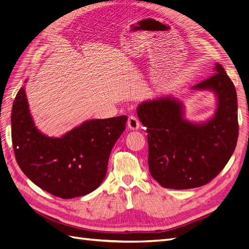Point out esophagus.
<instances>
[{
	"label": "esophagus",
	"instance_id": "obj_1",
	"mask_svg": "<svg viewBox=\"0 0 249 249\" xmlns=\"http://www.w3.org/2000/svg\"><path fill=\"white\" fill-rule=\"evenodd\" d=\"M140 125L139 120L135 117V116H130L129 119H127V127H129L130 130H138V127Z\"/></svg>",
	"mask_w": 249,
	"mask_h": 249
}]
</instances>
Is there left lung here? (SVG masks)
<instances>
[{
    "mask_svg": "<svg viewBox=\"0 0 249 249\" xmlns=\"http://www.w3.org/2000/svg\"><path fill=\"white\" fill-rule=\"evenodd\" d=\"M194 90L214 92L217 109L203 123L185 118L184 104L171 95L142 102L137 108L146 126L148 168L158 183L170 189H191L208 184L235 150L239 125L236 88L221 64Z\"/></svg>",
    "mask_w": 249,
    "mask_h": 249,
    "instance_id": "left-lung-1",
    "label": "left lung"
}]
</instances>
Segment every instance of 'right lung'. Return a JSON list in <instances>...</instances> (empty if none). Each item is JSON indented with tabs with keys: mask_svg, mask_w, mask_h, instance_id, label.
Returning <instances> with one entry per match:
<instances>
[{
	"mask_svg": "<svg viewBox=\"0 0 249 249\" xmlns=\"http://www.w3.org/2000/svg\"><path fill=\"white\" fill-rule=\"evenodd\" d=\"M126 120L125 115L86 120L61 137H49L35 126L21 87L11 113L17 162L42 190L64 199L83 196L106 177L110 153Z\"/></svg>",
	"mask_w": 249,
	"mask_h": 249,
	"instance_id": "add662e5",
	"label": "right lung"
}]
</instances>
